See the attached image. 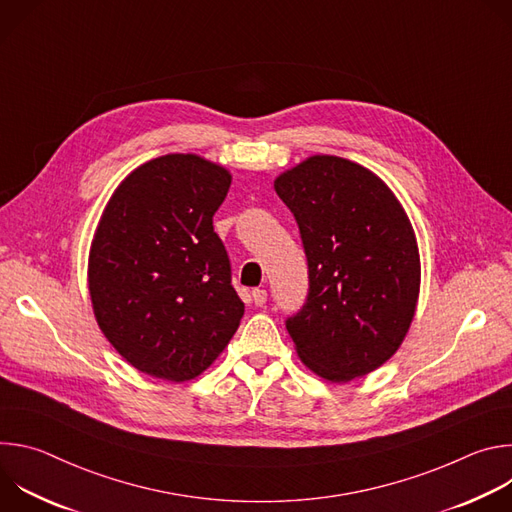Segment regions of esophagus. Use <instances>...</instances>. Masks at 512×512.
Wrapping results in <instances>:
<instances>
[{
  "mask_svg": "<svg viewBox=\"0 0 512 512\" xmlns=\"http://www.w3.org/2000/svg\"><path fill=\"white\" fill-rule=\"evenodd\" d=\"M251 298H253V302H255V306H263L265 302H267V291L265 289H253V294H251Z\"/></svg>",
  "mask_w": 512,
  "mask_h": 512,
  "instance_id": "esophagus-1",
  "label": "esophagus"
}]
</instances>
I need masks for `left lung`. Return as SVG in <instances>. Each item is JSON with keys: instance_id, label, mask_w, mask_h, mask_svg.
<instances>
[{"instance_id": "8db88e82", "label": "left lung", "mask_w": 512, "mask_h": 512, "mask_svg": "<svg viewBox=\"0 0 512 512\" xmlns=\"http://www.w3.org/2000/svg\"><path fill=\"white\" fill-rule=\"evenodd\" d=\"M273 186L308 259L306 304L285 320L298 356L332 383L369 375L415 316L421 265L403 206L371 170L336 156H312Z\"/></svg>"}]
</instances>
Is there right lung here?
<instances>
[{
    "label": "right lung",
    "instance_id": "right-lung-1",
    "mask_svg": "<svg viewBox=\"0 0 512 512\" xmlns=\"http://www.w3.org/2000/svg\"><path fill=\"white\" fill-rule=\"evenodd\" d=\"M231 174L194 154L133 170L107 202L89 253L101 332L137 371L190 381L239 328L245 304L212 229Z\"/></svg>",
    "mask_w": 512,
    "mask_h": 512
}]
</instances>
